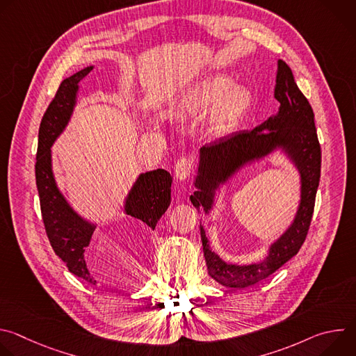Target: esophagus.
<instances>
[{
  "mask_svg": "<svg viewBox=\"0 0 356 356\" xmlns=\"http://www.w3.org/2000/svg\"><path fill=\"white\" fill-rule=\"evenodd\" d=\"M194 168V161L191 158H181L175 165V175L179 180H186Z\"/></svg>",
  "mask_w": 356,
  "mask_h": 356,
  "instance_id": "esophagus-1",
  "label": "esophagus"
}]
</instances>
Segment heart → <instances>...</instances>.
<instances>
[{
    "label": "heart",
    "instance_id": "heart-1",
    "mask_svg": "<svg viewBox=\"0 0 356 356\" xmlns=\"http://www.w3.org/2000/svg\"><path fill=\"white\" fill-rule=\"evenodd\" d=\"M232 86V79L218 74L202 81L193 90L187 99V108L198 114L211 111L220 102L222 103L211 121V132L217 136L229 134L242 121L253 103V95L248 88L235 87L229 91Z\"/></svg>",
    "mask_w": 356,
    "mask_h": 356
}]
</instances>
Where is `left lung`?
Returning <instances> with one entry per match:
<instances>
[{"label": "left lung", "mask_w": 356, "mask_h": 356, "mask_svg": "<svg viewBox=\"0 0 356 356\" xmlns=\"http://www.w3.org/2000/svg\"><path fill=\"white\" fill-rule=\"evenodd\" d=\"M275 98L280 103L276 115L252 131H239L200 149L198 175L190 195L193 206L209 213L216 190L243 165L265 158L277 147L296 165L301 179V200L289 229L270 246L261 264L231 265L211 250L206 231L200 227L202 250L209 273L227 287H248L269 277L290 261L306 241L313 218L316 194L321 175V147L309 99L297 87L290 67L277 62Z\"/></svg>", "instance_id": "left-lung-1"}]
</instances>
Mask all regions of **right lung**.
I'll return each mask as SVG.
<instances>
[{
    "label": "right lung",
    "mask_w": 356,
    "mask_h": 356,
    "mask_svg": "<svg viewBox=\"0 0 356 356\" xmlns=\"http://www.w3.org/2000/svg\"><path fill=\"white\" fill-rule=\"evenodd\" d=\"M91 70L92 66L65 79L55 98L50 101L39 127L35 176L42 220L50 245L73 275L94 284L95 280L87 268L84 253L90 245L95 225L83 220L59 191L52 172V154H50V146L63 132L70 120L76 104L79 83ZM170 187L172 176L163 169L142 173L127 197L125 213L142 221L146 228L155 229L170 204Z\"/></svg>",
    "instance_id": "1"
}]
</instances>
